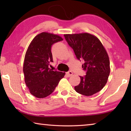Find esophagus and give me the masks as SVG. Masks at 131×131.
I'll return each instance as SVG.
<instances>
[{"mask_svg":"<svg viewBox=\"0 0 131 131\" xmlns=\"http://www.w3.org/2000/svg\"><path fill=\"white\" fill-rule=\"evenodd\" d=\"M66 74L67 75V76H68V77H70L71 76H72V75L73 74V72H71V71H69V72H66Z\"/></svg>","mask_w":131,"mask_h":131,"instance_id":"obj_1","label":"esophagus"}]
</instances>
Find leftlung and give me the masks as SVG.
I'll return each mask as SVG.
<instances>
[{
    "label": "left lung",
    "mask_w": 131,
    "mask_h": 131,
    "mask_svg": "<svg viewBox=\"0 0 131 131\" xmlns=\"http://www.w3.org/2000/svg\"><path fill=\"white\" fill-rule=\"evenodd\" d=\"M64 37L77 58L84 61L82 68L86 75L80 76V83L74 90L87 96L99 92L107 83L110 72L109 58L102 43L88 33L65 34Z\"/></svg>",
    "instance_id": "obj_1"
}]
</instances>
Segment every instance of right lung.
Here are the masks:
<instances>
[{
	"instance_id": "right-lung-1",
	"label": "right lung",
	"mask_w": 131,
	"mask_h": 131,
	"mask_svg": "<svg viewBox=\"0 0 131 131\" xmlns=\"http://www.w3.org/2000/svg\"><path fill=\"white\" fill-rule=\"evenodd\" d=\"M62 40L58 35L42 32L34 37L26 50L23 66L25 83L30 94L37 98L50 95L65 76V72L48 68L53 62L52 45Z\"/></svg>"
}]
</instances>
